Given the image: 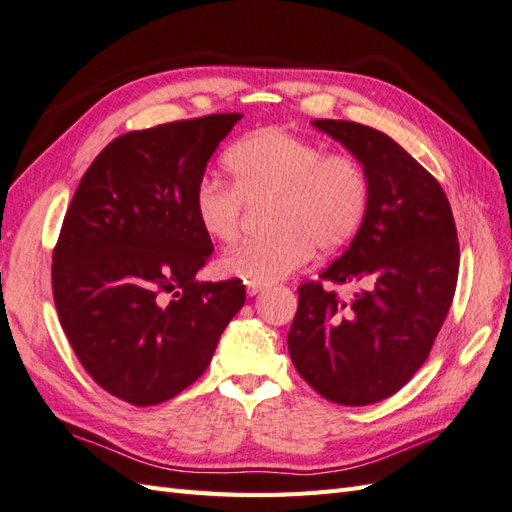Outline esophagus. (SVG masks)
I'll list each match as a JSON object with an SVG mask.
<instances>
[{
  "mask_svg": "<svg viewBox=\"0 0 512 512\" xmlns=\"http://www.w3.org/2000/svg\"><path fill=\"white\" fill-rule=\"evenodd\" d=\"M261 290H264V285H259V283H246V294H248V296H257Z\"/></svg>",
  "mask_w": 512,
  "mask_h": 512,
  "instance_id": "1",
  "label": "esophagus"
}]
</instances>
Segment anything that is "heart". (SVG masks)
Masks as SVG:
<instances>
[{"label": "heart", "mask_w": 512, "mask_h": 512, "mask_svg": "<svg viewBox=\"0 0 512 512\" xmlns=\"http://www.w3.org/2000/svg\"><path fill=\"white\" fill-rule=\"evenodd\" d=\"M231 186L203 177L194 190V216L207 238L238 235L244 201L272 199L264 238H246L218 259L222 277L274 283L303 268L313 246L333 253L355 238L370 203V179L350 153H326L320 142L283 129H261L227 149Z\"/></svg>", "instance_id": "1"}]
</instances>
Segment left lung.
I'll return each mask as SVG.
<instances>
[{
  "mask_svg": "<svg viewBox=\"0 0 512 512\" xmlns=\"http://www.w3.org/2000/svg\"><path fill=\"white\" fill-rule=\"evenodd\" d=\"M313 125L363 164L370 203L348 251L320 274L357 292L339 298L320 281L300 285L287 348L326 400L374 404L422 368L448 316L461 259L456 225L439 181L396 140L352 121Z\"/></svg>",
  "mask_w": 512,
  "mask_h": 512,
  "instance_id": "8db88e82",
  "label": "left lung"
}]
</instances>
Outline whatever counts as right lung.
<instances>
[{"label":"right lung","instance_id":"1","mask_svg":"<svg viewBox=\"0 0 512 512\" xmlns=\"http://www.w3.org/2000/svg\"><path fill=\"white\" fill-rule=\"evenodd\" d=\"M242 114H209L112 140L64 216L51 287L93 381L136 406L190 387L246 300L240 279L199 283L214 251L194 216L209 157Z\"/></svg>","mask_w":512,"mask_h":512}]
</instances>
